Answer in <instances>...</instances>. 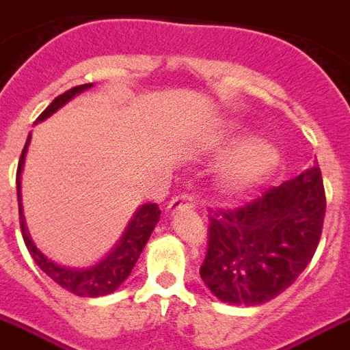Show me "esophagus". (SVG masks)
<instances>
[{
  "mask_svg": "<svg viewBox=\"0 0 350 350\" xmlns=\"http://www.w3.org/2000/svg\"><path fill=\"white\" fill-rule=\"evenodd\" d=\"M181 207L193 209V207H196V200H194L191 194H178V196H174V198L170 200L169 205H167V211H169V213H174V211L181 209Z\"/></svg>",
  "mask_w": 350,
  "mask_h": 350,
  "instance_id": "obj_1",
  "label": "esophagus"
}]
</instances>
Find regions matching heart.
Here are the masks:
<instances>
[{
	"label": "heart",
	"instance_id": "heart-1",
	"mask_svg": "<svg viewBox=\"0 0 350 350\" xmlns=\"http://www.w3.org/2000/svg\"><path fill=\"white\" fill-rule=\"evenodd\" d=\"M277 163V152L264 139H247L226 159L218 170V181L229 193L246 191L258 183Z\"/></svg>",
	"mask_w": 350,
	"mask_h": 350
}]
</instances>
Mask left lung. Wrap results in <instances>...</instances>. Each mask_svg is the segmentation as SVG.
<instances>
[{
  "instance_id": "8db88e82",
  "label": "left lung",
  "mask_w": 350,
  "mask_h": 350,
  "mask_svg": "<svg viewBox=\"0 0 350 350\" xmlns=\"http://www.w3.org/2000/svg\"><path fill=\"white\" fill-rule=\"evenodd\" d=\"M323 178L317 165L233 209L211 211L200 277L229 305H262L292 286L323 231Z\"/></svg>"
}]
</instances>
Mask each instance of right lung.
I'll return each instance as SVG.
<instances>
[{
  "label": "right lung",
  "mask_w": 350,
  "mask_h": 350,
  "mask_svg": "<svg viewBox=\"0 0 350 350\" xmlns=\"http://www.w3.org/2000/svg\"><path fill=\"white\" fill-rule=\"evenodd\" d=\"M93 84H82V86H75L62 95H58L53 103L42 111L38 121H44L51 113L64 106V104L71 100L77 93H82ZM31 141V133L27 137V143L23 146L20 156V163H18V172H16V187H18V209H20V228L25 246L34 258V262L38 264L40 270L44 271L45 275H49L53 281L57 282L58 286L66 288L68 292L80 295V297H98V295H108V293L116 292L117 288L121 286L122 281L132 273L133 266L137 262L143 247L150 239L152 231L159 222V215L161 211L157 204H145L141 205L139 209L135 211V215L128 224L126 231L117 242V246L111 250L100 262L93 264L90 268H66L60 264H55L53 260L45 257L44 253L40 252L38 247L34 246V242L29 237V231L25 228V218H23V209H21V196H20V185H21V170H23V161H25L27 146Z\"/></svg>",
  "instance_id": "right-lung-1"
}]
</instances>
